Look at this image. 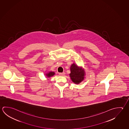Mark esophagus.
<instances>
[{
  "mask_svg": "<svg viewBox=\"0 0 129 129\" xmlns=\"http://www.w3.org/2000/svg\"><path fill=\"white\" fill-rule=\"evenodd\" d=\"M59 75L60 76H64V75H66V73H64V72H63V73H59Z\"/></svg>",
  "mask_w": 129,
  "mask_h": 129,
  "instance_id": "1",
  "label": "esophagus"
}]
</instances>
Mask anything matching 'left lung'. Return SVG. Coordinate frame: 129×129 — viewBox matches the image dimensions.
<instances>
[{"mask_svg":"<svg viewBox=\"0 0 129 129\" xmlns=\"http://www.w3.org/2000/svg\"><path fill=\"white\" fill-rule=\"evenodd\" d=\"M70 69V76L71 80L74 83L79 84L84 79L85 71L81 67L78 66L75 63L71 64Z\"/></svg>","mask_w":129,"mask_h":129,"instance_id":"obj_1","label":"left lung"}]
</instances>
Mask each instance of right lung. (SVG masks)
<instances>
[{"instance_id": "obj_1", "label": "right lung", "mask_w": 129, "mask_h": 129, "mask_svg": "<svg viewBox=\"0 0 129 129\" xmlns=\"http://www.w3.org/2000/svg\"><path fill=\"white\" fill-rule=\"evenodd\" d=\"M55 74V73L54 72H52V71H50L48 73L46 74V77L47 78H50L54 76V75Z\"/></svg>"}]
</instances>
